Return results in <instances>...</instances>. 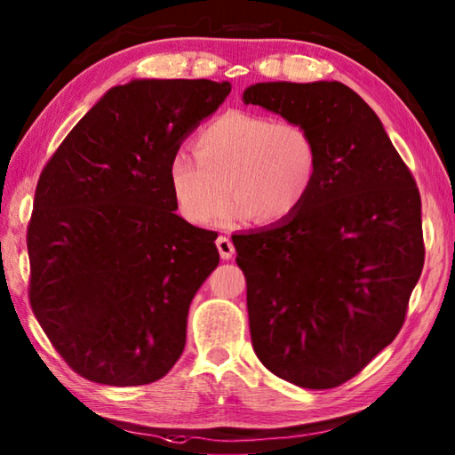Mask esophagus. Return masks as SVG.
Returning <instances> with one entry per match:
<instances>
[{
  "mask_svg": "<svg viewBox=\"0 0 455 455\" xmlns=\"http://www.w3.org/2000/svg\"><path fill=\"white\" fill-rule=\"evenodd\" d=\"M217 250H219V254H220V258L222 259H230L233 258V254H235V244H233V240H230L228 236H219L217 238Z\"/></svg>",
  "mask_w": 455,
  "mask_h": 455,
  "instance_id": "34e87169",
  "label": "esophagus"
}]
</instances>
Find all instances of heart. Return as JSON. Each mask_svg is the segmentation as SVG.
I'll list each match as a JSON object with an SVG mask.
<instances>
[{
  "instance_id": "b5f03b06",
  "label": "heart",
  "mask_w": 455,
  "mask_h": 455,
  "mask_svg": "<svg viewBox=\"0 0 455 455\" xmlns=\"http://www.w3.org/2000/svg\"><path fill=\"white\" fill-rule=\"evenodd\" d=\"M196 156L176 152L168 180L181 215L209 225L225 212L230 219L256 217L262 225L283 222L311 196L321 168L313 132L293 121L228 111L205 124L193 140Z\"/></svg>"
}]
</instances>
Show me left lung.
Wrapping results in <instances>:
<instances>
[{"label":"left lung","mask_w":455,"mask_h":455,"mask_svg":"<svg viewBox=\"0 0 455 455\" xmlns=\"http://www.w3.org/2000/svg\"><path fill=\"white\" fill-rule=\"evenodd\" d=\"M313 132L321 168L293 217L235 235L252 346L305 389L352 379L399 334L424 266L420 193L379 117L340 82L243 95Z\"/></svg>","instance_id":"1"}]
</instances>
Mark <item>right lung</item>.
Returning <instances> with one entry per match:
<instances>
[{
    "mask_svg": "<svg viewBox=\"0 0 455 455\" xmlns=\"http://www.w3.org/2000/svg\"><path fill=\"white\" fill-rule=\"evenodd\" d=\"M228 82L132 80L68 132L36 183L28 301L76 373L134 387L186 346L191 299L219 266L217 233L176 215L168 168Z\"/></svg>",
    "mask_w": 455,
    "mask_h": 455,
    "instance_id": "add662e5",
    "label": "right lung"
}]
</instances>
